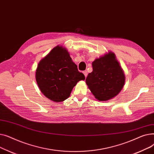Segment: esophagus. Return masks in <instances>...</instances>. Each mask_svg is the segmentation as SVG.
<instances>
[{"label":"esophagus","mask_w":154,"mask_h":154,"mask_svg":"<svg viewBox=\"0 0 154 154\" xmlns=\"http://www.w3.org/2000/svg\"><path fill=\"white\" fill-rule=\"evenodd\" d=\"M83 73H84V74L85 77H87V75H88V72H87V70H84V71L83 72Z\"/></svg>","instance_id":"obj_1"}]
</instances>
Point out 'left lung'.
<instances>
[{"label": "left lung", "mask_w": 154, "mask_h": 154, "mask_svg": "<svg viewBox=\"0 0 154 154\" xmlns=\"http://www.w3.org/2000/svg\"><path fill=\"white\" fill-rule=\"evenodd\" d=\"M92 67L85 81L95 98L106 101L116 97L124 85L125 75L114 54L109 52L95 59Z\"/></svg>", "instance_id": "1"}]
</instances>
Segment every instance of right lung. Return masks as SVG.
<instances>
[{
	"instance_id": "obj_1",
	"label": "right lung",
	"mask_w": 154,
	"mask_h": 154,
	"mask_svg": "<svg viewBox=\"0 0 154 154\" xmlns=\"http://www.w3.org/2000/svg\"><path fill=\"white\" fill-rule=\"evenodd\" d=\"M35 77L44 95L56 102L67 99L77 83L85 80V75L78 70L67 51L59 46L40 60Z\"/></svg>"
}]
</instances>
